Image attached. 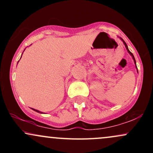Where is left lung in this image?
<instances>
[{"instance_id": "obj_1", "label": "left lung", "mask_w": 153, "mask_h": 153, "mask_svg": "<svg viewBox=\"0 0 153 153\" xmlns=\"http://www.w3.org/2000/svg\"><path fill=\"white\" fill-rule=\"evenodd\" d=\"M119 39H121V40H122V41L123 42V43H124V45H125V47H126V49H127V52H129V54H130V55L131 56V57H132V59H134V64H135V67H136V69H137V65H136V60H135V59H134V55H133V54H132V53H131V52H130V51H129V49H128V47H127V44H126V42H124V40H123V39H122V38H121V37H119ZM137 73H138V71H137Z\"/></svg>"}]
</instances>
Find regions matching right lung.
Masks as SVG:
<instances>
[{"instance_id": "obj_1", "label": "right lung", "mask_w": 153, "mask_h": 153, "mask_svg": "<svg viewBox=\"0 0 153 153\" xmlns=\"http://www.w3.org/2000/svg\"><path fill=\"white\" fill-rule=\"evenodd\" d=\"M31 109H32V110H34V111H35L38 112V113H40V114H44V113H43V112H42V111H39V110L34 109V108H31Z\"/></svg>"}]
</instances>
